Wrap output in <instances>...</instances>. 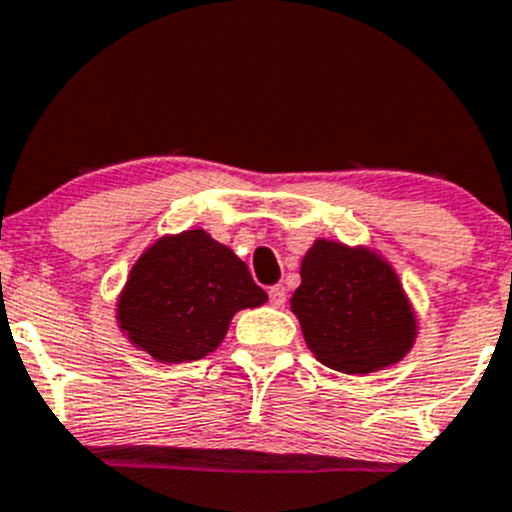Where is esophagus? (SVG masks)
<instances>
[{
  "label": "esophagus",
  "instance_id": "1",
  "mask_svg": "<svg viewBox=\"0 0 512 512\" xmlns=\"http://www.w3.org/2000/svg\"><path fill=\"white\" fill-rule=\"evenodd\" d=\"M267 295H270V303L275 305V308H283L285 298H288V295H285L283 285H272V288L267 290Z\"/></svg>",
  "mask_w": 512,
  "mask_h": 512
}]
</instances>
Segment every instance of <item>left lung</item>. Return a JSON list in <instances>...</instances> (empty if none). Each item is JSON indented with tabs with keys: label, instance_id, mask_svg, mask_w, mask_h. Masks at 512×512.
<instances>
[{
	"label": "left lung",
	"instance_id": "8db88e82",
	"mask_svg": "<svg viewBox=\"0 0 512 512\" xmlns=\"http://www.w3.org/2000/svg\"><path fill=\"white\" fill-rule=\"evenodd\" d=\"M290 310L313 356L341 374L399 364L417 338V315L399 275L369 247L315 240L300 262Z\"/></svg>",
	"mask_w": 512,
	"mask_h": 512
}]
</instances>
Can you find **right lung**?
<instances>
[{"instance_id":"add662e5","label":"right lung","mask_w":512,"mask_h":512,"mask_svg":"<svg viewBox=\"0 0 512 512\" xmlns=\"http://www.w3.org/2000/svg\"><path fill=\"white\" fill-rule=\"evenodd\" d=\"M267 293L245 262L204 229L166 234L146 247L118 295V328L161 364H184L212 353L232 315L257 308Z\"/></svg>"}]
</instances>
